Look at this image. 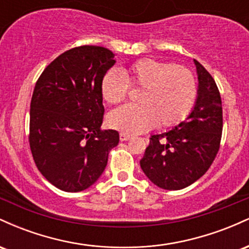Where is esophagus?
<instances>
[{"label": "esophagus", "mask_w": 249, "mask_h": 249, "mask_svg": "<svg viewBox=\"0 0 249 249\" xmlns=\"http://www.w3.org/2000/svg\"><path fill=\"white\" fill-rule=\"evenodd\" d=\"M119 138H121V141L122 142H126V141H128V139H131L132 138V136H130V134H127V133H121L119 134Z\"/></svg>", "instance_id": "34e87169"}]
</instances>
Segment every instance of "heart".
Masks as SVG:
<instances>
[{"instance_id":"heart-1","label":"heart","mask_w":249,"mask_h":249,"mask_svg":"<svg viewBox=\"0 0 249 249\" xmlns=\"http://www.w3.org/2000/svg\"><path fill=\"white\" fill-rule=\"evenodd\" d=\"M128 85L141 87L138 104L113 108L107 116L108 126L127 134H139L157 125L173 126L184 121L194 107L198 87L192 71L181 65L142 58L126 69H110L103 77L101 92L113 104L126 97Z\"/></svg>"}]
</instances>
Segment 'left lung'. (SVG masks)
Returning a JSON list of instances; mask_svg holds the SVG:
<instances>
[{
  "label": "left lung",
  "instance_id": "obj_1",
  "mask_svg": "<svg viewBox=\"0 0 249 249\" xmlns=\"http://www.w3.org/2000/svg\"><path fill=\"white\" fill-rule=\"evenodd\" d=\"M198 95L186 121L152 134L141 160L156 186L177 191L204 176L219 151L222 132L221 97L213 77L196 59Z\"/></svg>",
  "mask_w": 249,
  "mask_h": 249
}]
</instances>
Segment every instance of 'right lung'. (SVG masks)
Returning <instances> with one entry per match:
<instances>
[{
	"instance_id": "add662e5",
	"label": "right lung",
	"mask_w": 249,
	"mask_h": 249,
	"mask_svg": "<svg viewBox=\"0 0 249 249\" xmlns=\"http://www.w3.org/2000/svg\"><path fill=\"white\" fill-rule=\"evenodd\" d=\"M107 48H73L45 68L30 103V148L45 179L65 192H81L104 172L115 130H101V83L116 63Z\"/></svg>"
}]
</instances>
